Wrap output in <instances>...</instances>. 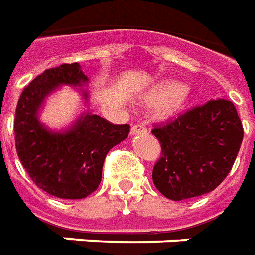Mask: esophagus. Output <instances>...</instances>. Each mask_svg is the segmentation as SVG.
Listing matches in <instances>:
<instances>
[{
    "label": "esophagus",
    "instance_id": "1",
    "mask_svg": "<svg viewBox=\"0 0 255 255\" xmlns=\"http://www.w3.org/2000/svg\"><path fill=\"white\" fill-rule=\"evenodd\" d=\"M147 128L143 126V124H135L132 128H131V133L132 135H137V133H146Z\"/></svg>",
    "mask_w": 255,
    "mask_h": 255
}]
</instances>
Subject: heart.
Returning <instances> with one entry per match:
<instances>
[{
	"label": "heart",
	"instance_id": "obj_1",
	"mask_svg": "<svg viewBox=\"0 0 255 255\" xmlns=\"http://www.w3.org/2000/svg\"><path fill=\"white\" fill-rule=\"evenodd\" d=\"M190 97V89L186 85L166 81L158 85L146 96V101L158 104V111L162 116H171L185 107Z\"/></svg>",
	"mask_w": 255,
	"mask_h": 255
}]
</instances>
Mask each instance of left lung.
<instances>
[{"label":"left lung","instance_id":"1","mask_svg":"<svg viewBox=\"0 0 255 255\" xmlns=\"http://www.w3.org/2000/svg\"><path fill=\"white\" fill-rule=\"evenodd\" d=\"M162 156L152 169L154 185L180 201L205 195L233 169L242 144L243 127L230 100H209L151 131Z\"/></svg>","mask_w":255,"mask_h":255}]
</instances>
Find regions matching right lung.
<instances>
[{"instance_id":"right-lung-1","label":"right lung","mask_w":255,"mask_h":255,"mask_svg":"<svg viewBox=\"0 0 255 255\" xmlns=\"http://www.w3.org/2000/svg\"><path fill=\"white\" fill-rule=\"evenodd\" d=\"M86 82L80 63H63L31 81L17 103L18 159L40 189L59 199H84L97 189L105 156L129 133L128 124H112L89 112L63 132H52L39 122V109L59 85L82 86ZM84 97L88 99L86 92Z\"/></svg>"}]
</instances>
